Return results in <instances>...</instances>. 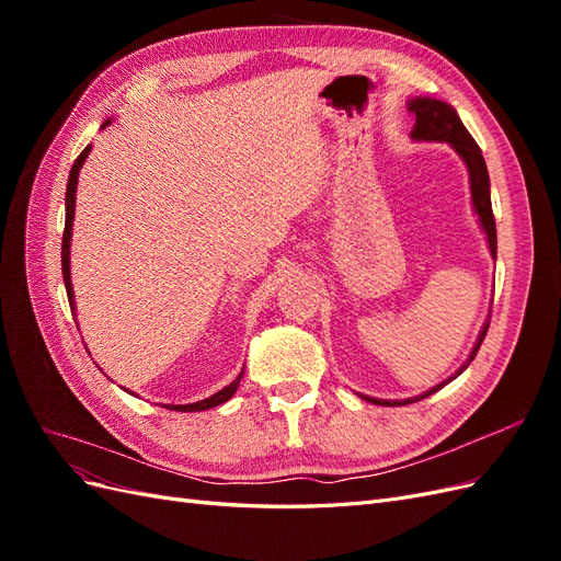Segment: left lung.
Instances as JSON below:
<instances>
[{
  "instance_id": "obj_1",
  "label": "left lung",
  "mask_w": 561,
  "mask_h": 561,
  "mask_svg": "<svg viewBox=\"0 0 561 561\" xmlns=\"http://www.w3.org/2000/svg\"><path fill=\"white\" fill-rule=\"evenodd\" d=\"M407 110H410L416 118V124L412 128V140L419 142H447L451 145V149L456 151L458 157L463 159L466 168H468V178H470V198H472V208L474 215L480 219V227L486 233V243H489V252L491 257L496 260V222H494V210H491V194H489V173H486V163L482 157V149L478 147V142L472 140V135L466 130L463 122L458 118L456 110L445 103V100H435V98H410L407 100ZM489 330V320L482 325L478 342H474L468 360L456 369V375H451L449 379H445L443 383L433 386L426 393H421L416 398H404V400H379V398H369V396H360L363 400L371 402V404H381V407H400V404H412L416 400H423L433 396L435 390H439L443 386H447L449 381H454L461 371L470 365V360L478 355L480 344L484 342V334Z\"/></svg>"
}]
</instances>
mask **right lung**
I'll return each instance as SVG.
<instances>
[{
    "instance_id": "obj_1",
    "label": "right lung",
    "mask_w": 561,
    "mask_h": 561,
    "mask_svg": "<svg viewBox=\"0 0 561 561\" xmlns=\"http://www.w3.org/2000/svg\"><path fill=\"white\" fill-rule=\"evenodd\" d=\"M112 124V118H107V122L100 126V128H107ZM91 147L89 145L87 149L81 151V154L77 157L72 171H70V180H67V192H65V231H62V280H65V290H67V299H70V309L77 313V304H75V290H72V278H70V243H72V222H75V203H77V182H79V171L83 161H87V157L91 154ZM245 369V367H243ZM243 369L241 375L236 377L229 386H225L222 390H217L215 396L206 398V400H198V402H192V404H165V410H175V412H203V410H210V407H217L227 402L233 393L236 388H239L241 379H243Z\"/></svg>"
}]
</instances>
